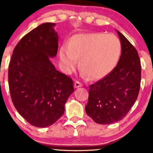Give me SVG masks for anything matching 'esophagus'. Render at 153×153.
<instances>
[{
    "label": "esophagus",
    "mask_w": 153,
    "mask_h": 153,
    "mask_svg": "<svg viewBox=\"0 0 153 153\" xmlns=\"http://www.w3.org/2000/svg\"><path fill=\"white\" fill-rule=\"evenodd\" d=\"M82 86V84L81 82H76L74 83V88H80V87Z\"/></svg>",
    "instance_id": "obj_1"
}]
</instances>
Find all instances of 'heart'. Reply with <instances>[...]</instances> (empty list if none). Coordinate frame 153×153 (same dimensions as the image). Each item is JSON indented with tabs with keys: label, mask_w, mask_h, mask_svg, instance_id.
Returning a JSON list of instances; mask_svg holds the SVG:
<instances>
[{
	"label": "heart",
	"mask_w": 153,
	"mask_h": 153,
	"mask_svg": "<svg viewBox=\"0 0 153 153\" xmlns=\"http://www.w3.org/2000/svg\"><path fill=\"white\" fill-rule=\"evenodd\" d=\"M121 51L119 39L113 34L101 33L74 36L68 45L60 49V63L63 70L70 74L76 68L77 59L83 75L98 79L109 74L117 63Z\"/></svg>",
	"instance_id": "b5f03b06"
}]
</instances>
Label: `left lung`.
Listing matches in <instances>:
<instances>
[{"instance_id":"obj_1","label":"left lung","mask_w":153,"mask_h":153,"mask_svg":"<svg viewBox=\"0 0 153 153\" xmlns=\"http://www.w3.org/2000/svg\"><path fill=\"white\" fill-rule=\"evenodd\" d=\"M121 43L120 57L116 67L104 78L90 86L87 114L95 123L111 124L122 120L139 95L141 63L135 47L117 30Z\"/></svg>"}]
</instances>
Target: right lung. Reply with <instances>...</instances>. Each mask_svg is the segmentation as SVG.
<instances>
[{
    "label": "right lung",
    "instance_id": "add662e5",
    "mask_svg": "<svg viewBox=\"0 0 153 153\" xmlns=\"http://www.w3.org/2000/svg\"><path fill=\"white\" fill-rule=\"evenodd\" d=\"M55 23L38 26L19 41L9 66V86L14 107L32 126H52L63 114L74 93L73 81L55 68L58 36Z\"/></svg>",
    "mask_w": 153,
    "mask_h": 153
}]
</instances>
